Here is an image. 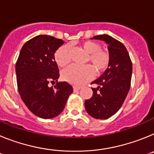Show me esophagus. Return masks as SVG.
<instances>
[{"mask_svg": "<svg viewBox=\"0 0 154 154\" xmlns=\"http://www.w3.org/2000/svg\"><path fill=\"white\" fill-rule=\"evenodd\" d=\"M80 89H81V87H80V86H74V87H73V89H74L75 92V91H79Z\"/></svg>", "mask_w": 154, "mask_h": 154, "instance_id": "obj_1", "label": "esophagus"}]
</instances>
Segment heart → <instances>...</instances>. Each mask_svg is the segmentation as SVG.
I'll list each match as a JSON object with an SVG mask.
<instances>
[{"label": "heart", "instance_id": "b5f03b06", "mask_svg": "<svg viewBox=\"0 0 154 154\" xmlns=\"http://www.w3.org/2000/svg\"><path fill=\"white\" fill-rule=\"evenodd\" d=\"M82 48L89 55L88 62H90L96 68L97 72H101L106 70L109 64V55L106 51H103L101 45L97 42L86 41L82 44ZM55 60L58 65L64 67L70 62L71 54L69 45H62L55 52ZM95 75L93 67L89 65L78 66L72 65L64 69L62 77L65 81L75 85H80L90 81Z\"/></svg>", "mask_w": 154, "mask_h": 154}]
</instances>
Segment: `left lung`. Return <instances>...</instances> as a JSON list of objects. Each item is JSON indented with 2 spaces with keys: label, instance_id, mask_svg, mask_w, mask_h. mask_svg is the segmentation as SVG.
Wrapping results in <instances>:
<instances>
[{
  "label": "left lung",
  "instance_id": "obj_1",
  "mask_svg": "<svg viewBox=\"0 0 154 154\" xmlns=\"http://www.w3.org/2000/svg\"><path fill=\"white\" fill-rule=\"evenodd\" d=\"M92 39L104 41L108 45L109 64L99 79L91 84L92 98L85 102L86 112L95 119H106L113 116L121 108L127 96L131 84V59L126 47L108 35L94 36Z\"/></svg>",
  "mask_w": 154,
  "mask_h": 154
}]
</instances>
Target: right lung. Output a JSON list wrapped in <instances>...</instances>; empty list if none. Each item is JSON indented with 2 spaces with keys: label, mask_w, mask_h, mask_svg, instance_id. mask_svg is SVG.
I'll return each mask as SVG.
<instances>
[{
  "label": "right lung",
  "mask_w": 154,
  "mask_h": 154,
  "mask_svg": "<svg viewBox=\"0 0 154 154\" xmlns=\"http://www.w3.org/2000/svg\"><path fill=\"white\" fill-rule=\"evenodd\" d=\"M64 44L62 39L38 35L21 48L16 62L17 89L28 109L43 119H51L63 111L72 86L58 82L59 70L55 52ZM49 82H57L53 87Z\"/></svg>",
  "instance_id": "add662e5"
}]
</instances>
